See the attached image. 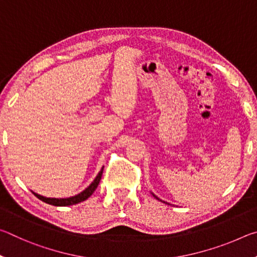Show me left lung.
<instances>
[{
	"label": "left lung",
	"instance_id": "obj_1",
	"mask_svg": "<svg viewBox=\"0 0 257 257\" xmlns=\"http://www.w3.org/2000/svg\"><path fill=\"white\" fill-rule=\"evenodd\" d=\"M154 196H155V195H154ZM155 197H156V196H155ZM156 198H158V197H156Z\"/></svg>",
	"mask_w": 257,
	"mask_h": 257
}]
</instances>
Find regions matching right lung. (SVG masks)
Wrapping results in <instances>:
<instances>
[{
  "label": "right lung",
  "instance_id": "right-lung-1",
  "mask_svg": "<svg viewBox=\"0 0 257 257\" xmlns=\"http://www.w3.org/2000/svg\"><path fill=\"white\" fill-rule=\"evenodd\" d=\"M103 169H104V167L101 169V171L98 172V175L96 176V178H95L92 184H90L88 187H87V188H86L84 191H81L80 194L76 195V196H72V197H69V198H50V197L42 196V195H38V194H36V193H34V191H33V194H34L35 196H36L38 199H41V201L45 202V203H47V204H51V205H54V206H69V205H75V204L80 203V202L85 201V199L88 198V197L90 196V195H92V194L94 193L95 189L97 188V186H98V184H99V180H101V178H102Z\"/></svg>",
  "mask_w": 257,
  "mask_h": 257
}]
</instances>
